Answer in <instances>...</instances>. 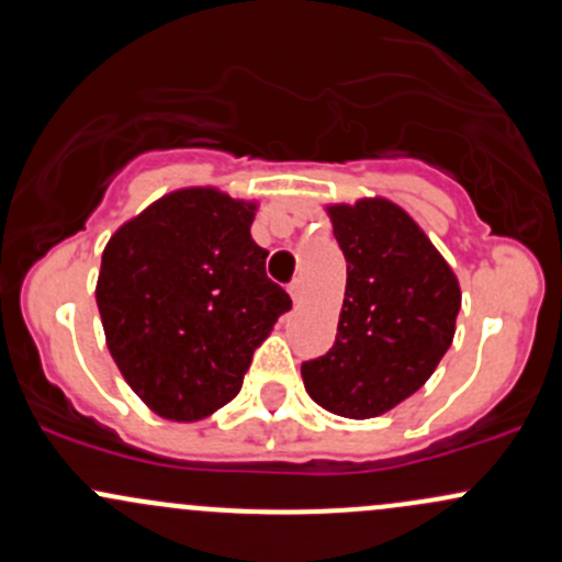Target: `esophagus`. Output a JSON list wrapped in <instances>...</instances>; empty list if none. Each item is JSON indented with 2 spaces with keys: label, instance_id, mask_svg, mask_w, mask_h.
<instances>
[{
  "label": "esophagus",
  "instance_id": "esophagus-1",
  "mask_svg": "<svg viewBox=\"0 0 562 562\" xmlns=\"http://www.w3.org/2000/svg\"><path fill=\"white\" fill-rule=\"evenodd\" d=\"M288 293H291V299L299 304V301L304 299V280H301V277H296V280H293L291 285H288Z\"/></svg>",
  "mask_w": 562,
  "mask_h": 562
}]
</instances>
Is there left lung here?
Masks as SVG:
<instances>
[{"instance_id":"left-lung-1","label":"left lung","mask_w":562,"mask_h":562,"mask_svg":"<svg viewBox=\"0 0 562 562\" xmlns=\"http://www.w3.org/2000/svg\"><path fill=\"white\" fill-rule=\"evenodd\" d=\"M347 261L336 341L301 363L315 404L369 420L420 390L450 350L460 285L423 228L387 199L328 206Z\"/></svg>"}]
</instances>
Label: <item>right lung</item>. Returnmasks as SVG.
Returning <instances> with one entry per match:
<instances>
[{
	"label": "right lung",
	"mask_w": 562,
	"mask_h": 562,
	"mask_svg": "<svg viewBox=\"0 0 562 562\" xmlns=\"http://www.w3.org/2000/svg\"><path fill=\"white\" fill-rule=\"evenodd\" d=\"M256 204L182 188L123 223L97 306L110 356L156 415L204 420L239 393L252 352L291 310L250 236Z\"/></svg>",
	"instance_id": "obj_1"
}]
</instances>
